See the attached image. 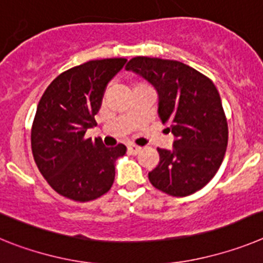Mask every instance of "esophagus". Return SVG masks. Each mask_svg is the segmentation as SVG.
Segmentation results:
<instances>
[{
    "label": "esophagus",
    "mask_w": 263,
    "mask_h": 263,
    "mask_svg": "<svg viewBox=\"0 0 263 263\" xmlns=\"http://www.w3.org/2000/svg\"><path fill=\"white\" fill-rule=\"evenodd\" d=\"M140 151H141V148H140V147H138V145H135V144L128 145V152H129V154H132V155H138L139 152H140Z\"/></svg>",
    "instance_id": "34e87169"
}]
</instances>
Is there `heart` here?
Listing matches in <instances>:
<instances>
[{
	"mask_svg": "<svg viewBox=\"0 0 263 263\" xmlns=\"http://www.w3.org/2000/svg\"><path fill=\"white\" fill-rule=\"evenodd\" d=\"M139 84H144V83H138V84H136V86H139Z\"/></svg>",
	"mask_w": 263,
	"mask_h": 263,
	"instance_id": "heart-1",
	"label": "heart"
}]
</instances>
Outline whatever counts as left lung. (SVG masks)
<instances>
[{"instance_id": "left-lung-1", "label": "left lung", "mask_w": 263, "mask_h": 263, "mask_svg": "<svg viewBox=\"0 0 263 263\" xmlns=\"http://www.w3.org/2000/svg\"><path fill=\"white\" fill-rule=\"evenodd\" d=\"M154 84L159 116L176 136L173 149L157 148L160 161L151 184L175 197L200 191L213 179L228 147V120L213 82L172 59L135 57L125 66Z\"/></svg>"}]
</instances>
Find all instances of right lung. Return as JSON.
I'll return each mask as SVG.
<instances>
[{
	"label": "right lung",
	"instance_id": "1",
	"mask_svg": "<svg viewBox=\"0 0 263 263\" xmlns=\"http://www.w3.org/2000/svg\"><path fill=\"white\" fill-rule=\"evenodd\" d=\"M125 62L97 59L68 68L40 99L31 125V152L41 175L63 197L87 202L112 186L115 161L127 148H107L84 135L97 125L104 88Z\"/></svg>",
	"mask_w": 263,
	"mask_h": 263
}]
</instances>
